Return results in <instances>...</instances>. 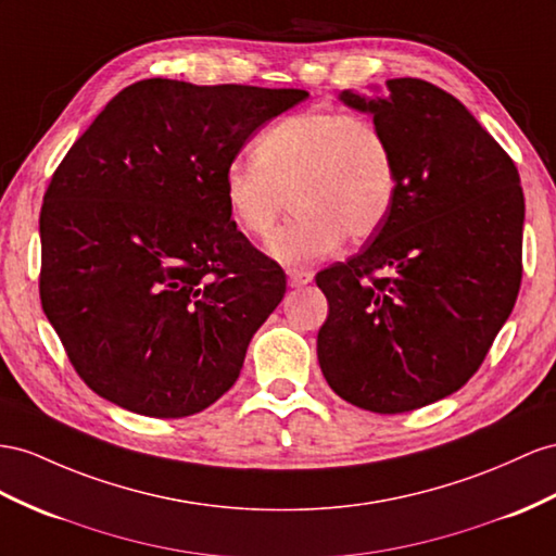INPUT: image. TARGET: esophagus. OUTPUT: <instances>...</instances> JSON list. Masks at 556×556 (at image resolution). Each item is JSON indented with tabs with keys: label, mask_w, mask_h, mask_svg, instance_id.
Returning a JSON list of instances; mask_svg holds the SVG:
<instances>
[{
	"label": "esophagus",
	"mask_w": 556,
	"mask_h": 556,
	"mask_svg": "<svg viewBox=\"0 0 556 556\" xmlns=\"http://www.w3.org/2000/svg\"><path fill=\"white\" fill-rule=\"evenodd\" d=\"M309 281H312V273H307V269H289V287L301 289Z\"/></svg>",
	"instance_id": "1"
}]
</instances>
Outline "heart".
<instances>
[{"label": "heart", "instance_id": "heart-1", "mask_svg": "<svg viewBox=\"0 0 556 556\" xmlns=\"http://www.w3.org/2000/svg\"><path fill=\"white\" fill-rule=\"evenodd\" d=\"M400 164L388 134L343 110H305L269 126L253 146V164L223 174V199L237 230L263 241L283 211L295 218L269 241L281 265L303 267L331 255L348 235H376L394 208Z\"/></svg>", "mask_w": 556, "mask_h": 556}]
</instances>
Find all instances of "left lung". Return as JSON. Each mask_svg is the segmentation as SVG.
Masks as SVG:
<instances>
[{"label":"left lung","instance_id":"8db88e82","mask_svg":"<svg viewBox=\"0 0 556 556\" xmlns=\"http://www.w3.org/2000/svg\"><path fill=\"white\" fill-rule=\"evenodd\" d=\"M340 101L388 134L400 192L357 255L317 273L329 301L317 357L345 402L404 414L460 390L515 307L523 190L509 154L430 81L388 79Z\"/></svg>","mask_w":556,"mask_h":556}]
</instances>
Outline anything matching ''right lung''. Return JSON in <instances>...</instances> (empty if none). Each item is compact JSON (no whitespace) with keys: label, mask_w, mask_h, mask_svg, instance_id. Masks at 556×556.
Returning <instances> with one entry per match:
<instances>
[{"label":"right lung","mask_w":556,"mask_h":556,"mask_svg":"<svg viewBox=\"0 0 556 556\" xmlns=\"http://www.w3.org/2000/svg\"><path fill=\"white\" fill-rule=\"evenodd\" d=\"M307 96L142 79L67 150L39 213V298L98 396L185 418L235 386L287 275L230 220L223 174Z\"/></svg>","instance_id":"obj_1"}]
</instances>
